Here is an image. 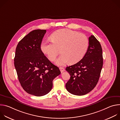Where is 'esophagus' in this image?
Segmentation results:
<instances>
[{
  "label": "esophagus",
  "mask_w": 120,
  "mask_h": 120,
  "mask_svg": "<svg viewBox=\"0 0 120 120\" xmlns=\"http://www.w3.org/2000/svg\"><path fill=\"white\" fill-rule=\"evenodd\" d=\"M59 69H60V71H61V73L64 71V68L63 67H59Z\"/></svg>",
  "instance_id": "esophagus-1"
}]
</instances>
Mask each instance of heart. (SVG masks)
<instances>
[{
	"label": "heart",
	"mask_w": 120,
	"mask_h": 120,
	"mask_svg": "<svg viewBox=\"0 0 120 120\" xmlns=\"http://www.w3.org/2000/svg\"><path fill=\"white\" fill-rule=\"evenodd\" d=\"M51 38V41H43L40 49L51 61L56 59L60 50L62 54L56 61L58 65H64L69 62L71 64L78 62L86 54L89 45L86 36L70 29L56 31Z\"/></svg>",
	"instance_id": "obj_1"
}]
</instances>
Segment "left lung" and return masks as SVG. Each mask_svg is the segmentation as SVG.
Segmentation results:
<instances>
[{"instance_id":"obj_1","label":"left lung","mask_w":120,"mask_h":120,"mask_svg":"<svg viewBox=\"0 0 120 120\" xmlns=\"http://www.w3.org/2000/svg\"><path fill=\"white\" fill-rule=\"evenodd\" d=\"M103 65L102 51L100 42L93 35L89 38V46L83 57L76 64L67 66L70 78L66 90L76 95H85L96 85Z\"/></svg>"}]
</instances>
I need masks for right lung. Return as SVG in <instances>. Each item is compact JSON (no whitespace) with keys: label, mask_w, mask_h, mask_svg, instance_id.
Returning <instances> with one entry per match:
<instances>
[{"label":"right lung","mask_w":120,"mask_h":120,"mask_svg":"<svg viewBox=\"0 0 120 120\" xmlns=\"http://www.w3.org/2000/svg\"><path fill=\"white\" fill-rule=\"evenodd\" d=\"M46 30L30 32L18 43L14 65L19 81L28 94L41 96L52 88L53 80L60 74L59 68L44 55L40 45Z\"/></svg>","instance_id":"right-lung-1"}]
</instances>
